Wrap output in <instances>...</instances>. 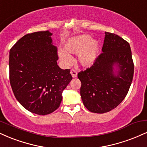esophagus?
<instances>
[{
  "mask_svg": "<svg viewBox=\"0 0 147 147\" xmlns=\"http://www.w3.org/2000/svg\"><path fill=\"white\" fill-rule=\"evenodd\" d=\"M70 74L72 75V77H77V72L76 71L75 69H71V70H70Z\"/></svg>",
  "mask_w": 147,
  "mask_h": 147,
  "instance_id": "obj_1",
  "label": "esophagus"
}]
</instances>
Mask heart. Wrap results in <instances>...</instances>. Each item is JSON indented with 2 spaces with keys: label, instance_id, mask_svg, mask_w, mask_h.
<instances>
[{
  "label": "heart",
  "instance_id": "obj_1",
  "mask_svg": "<svg viewBox=\"0 0 147 147\" xmlns=\"http://www.w3.org/2000/svg\"><path fill=\"white\" fill-rule=\"evenodd\" d=\"M99 43L92 39L90 35L82 34L70 38L64 44V49L59 52L61 60L66 65L72 63V58L70 54L79 55V61L83 66H90L98 56Z\"/></svg>",
  "mask_w": 147,
  "mask_h": 147
}]
</instances>
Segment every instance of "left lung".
Here are the masks:
<instances>
[{
	"instance_id": "1",
	"label": "left lung",
	"mask_w": 147,
	"mask_h": 147,
	"mask_svg": "<svg viewBox=\"0 0 147 147\" xmlns=\"http://www.w3.org/2000/svg\"><path fill=\"white\" fill-rule=\"evenodd\" d=\"M102 50L93 65L77 75L82 82L84 105L95 113L109 112L124 100L134 73L131 47L122 37L105 32ZM115 65L118 69L116 73Z\"/></svg>"
}]
</instances>
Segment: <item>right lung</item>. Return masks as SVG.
<instances>
[{
    "label": "right lung",
    "instance_id": "right-lung-1",
    "mask_svg": "<svg viewBox=\"0 0 147 147\" xmlns=\"http://www.w3.org/2000/svg\"><path fill=\"white\" fill-rule=\"evenodd\" d=\"M49 31L28 34L10 49L9 82L25 109L45 115L59 107L62 92L72 80L70 69L57 65V48Z\"/></svg>",
    "mask_w": 147,
    "mask_h": 147
}]
</instances>
